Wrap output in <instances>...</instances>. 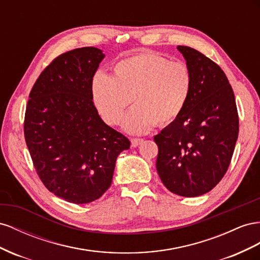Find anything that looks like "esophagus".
<instances>
[{"mask_svg":"<svg viewBox=\"0 0 260 260\" xmlns=\"http://www.w3.org/2000/svg\"><path fill=\"white\" fill-rule=\"evenodd\" d=\"M143 142H144L143 138H132L131 139V143H132L133 147H137L138 145H140Z\"/></svg>","mask_w":260,"mask_h":260,"instance_id":"1","label":"esophagus"}]
</instances>
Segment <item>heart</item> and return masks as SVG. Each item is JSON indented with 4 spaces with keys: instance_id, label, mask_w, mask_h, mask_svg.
Returning a JSON list of instances; mask_svg holds the SVG:
<instances>
[{
    "instance_id": "1",
    "label": "heart",
    "mask_w": 260,
    "mask_h": 260,
    "mask_svg": "<svg viewBox=\"0 0 260 260\" xmlns=\"http://www.w3.org/2000/svg\"><path fill=\"white\" fill-rule=\"evenodd\" d=\"M192 90V74L183 62H171L152 52L122 58L113 65L112 77L97 74L92 80V100L107 123L133 134L149 132L153 126L173 123L186 107Z\"/></svg>"
}]
</instances>
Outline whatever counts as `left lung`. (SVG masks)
Instances as JSON below:
<instances>
[{
	"label": "left lung",
	"instance_id": "obj_1",
	"mask_svg": "<svg viewBox=\"0 0 260 260\" xmlns=\"http://www.w3.org/2000/svg\"><path fill=\"white\" fill-rule=\"evenodd\" d=\"M192 74L186 107L173 123L153 137L157 171L176 195L196 197L222 180L239 136V113L224 72L199 51L179 46Z\"/></svg>",
	"mask_w": 260,
	"mask_h": 260
}]
</instances>
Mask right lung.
I'll return each mask as SVG.
<instances>
[{"label": "right lung", "instance_id": "1", "mask_svg": "<svg viewBox=\"0 0 260 260\" xmlns=\"http://www.w3.org/2000/svg\"><path fill=\"white\" fill-rule=\"evenodd\" d=\"M105 57L93 47L74 49L44 69L29 93L24 134L39 179L72 204L100 198L129 139L103 122L92 101V79Z\"/></svg>", "mask_w": 260, "mask_h": 260}]
</instances>
